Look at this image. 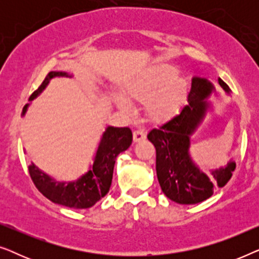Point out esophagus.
Wrapping results in <instances>:
<instances>
[{
  "mask_svg": "<svg viewBox=\"0 0 259 259\" xmlns=\"http://www.w3.org/2000/svg\"><path fill=\"white\" fill-rule=\"evenodd\" d=\"M146 138V132L144 130H137L133 132V140L134 143H139Z\"/></svg>",
  "mask_w": 259,
  "mask_h": 259,
  "instance_id": "obj_1",
  "label": "esophagus"
}]
</instances>
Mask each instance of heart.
<instances>
[{"label": "heart", "mask_w": 259, "mask_h": 259, "mask_svg": "<svg viewBox=\"0 0 259 259\" xmlns=\"http://www.w3.org/2000/svg\"><path fill=\"white\" fill-rule=\"evenodd\" d=\"M176 76L175 67H153L126 87L125 97L129 101L146 104L147 115L154 121L171 118L182 106L187 90L186 81ZM126 101L122 97L115 100L122 111H130L131 105Z\"/></svg>", "instance_id": "1"}]
</instances>
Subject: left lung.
Returning a JSON list of instances; mask_svg holds the SVG:
<instances>
[{
  "mask_svg": "<svg viewBox=\"0 0 259 259\" xmlns=\"http://www.w3.org/2000/svg\"><path fill=\"white\" fill-rule=\"evenodd\" d=\"M218 82L230 93L224 81L218 79ZM213 91L214 87L206 79L193 77L187 97L189 104L179 114L147 134L155 147V169L162 192L178 204L192 205L206 200L218 187L226 185L236 168V162L231 160L210 175L199 169L191 159L190 137L203 122L210 107L206 99Z\"/></svg>",
  "mask_w": 259,
  "mask_h": 259,
  "instance_id": "1",
  "label": "left lung"
}]
</instances>
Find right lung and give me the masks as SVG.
<instances>
[{"label": "right lung", "mask_w": 259, "mask_h": 259, "mask_svg": "<svg viewBox=\"0 0 259 259\" xmlns=\"http://www.w3.org/2000/svg\"><path fill=\"white\" fill-rule=\"evenodd\" d=\"M55 76L70 77L66 72H49L41 86L30 95L29 101L34 100ZM28 106L29 104L23 107L22 115L26 114ZM132 139V131L128 127L108 126L102 134L91 169L75 182H56L38 169L33 162L28 166V171L36 189L53 203L73 208H88L108 193L115 159L119 153L131 146Z\"/></svg>", "instance_id": "1"}]
</instances>
